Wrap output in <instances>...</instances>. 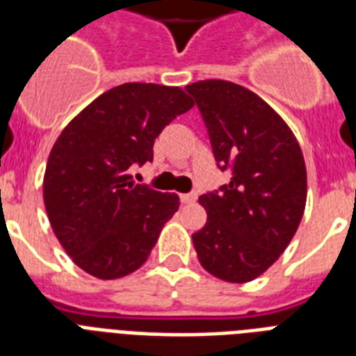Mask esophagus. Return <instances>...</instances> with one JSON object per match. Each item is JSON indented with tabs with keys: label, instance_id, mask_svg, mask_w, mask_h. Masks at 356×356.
Wrapping results in <instances>:
<instances>
[{
	"label": "esophagus",
	"instance_id": "esophagus-1",
	"mask_svg": "<svg viewBox=\"0 0 356 356\" xmlns=\"http://www.w3.org/2000/svg\"><path fill=\"white\" fill-rule=\"evenodd\" d=\"M195 200H197V194H195V192H190V194H181V201H183L184 205L195 203Z\"/></svg>",
	"mask_w": 356,
	"mask_h": 356
}]
</instances>
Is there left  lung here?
<instances>
[{
    "mask_svg": "<svg viewBox=\"0 0 356 356\" xmlns=\"http://www.w3.org/2000/svg\"><path fill=\"white\" fill-rule=\"evenodd\" d=\"M231 183L200 197L205 227L192 234L201 266L227 282L262 275L292 242L307 203V168L286 122L254 92L222 79L186 86Z\"/></svg>",
    "mask_w": 356,
    "mask_h": 356,
    "instance_id": "left-lung-1",
    "label": "left lung"
}]
</instances>
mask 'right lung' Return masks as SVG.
<instances>
[{"label":"right lung","mask_w":356,"mask_h":356,"mask_svg":"<svg viewBox=\"0 0 356 356\" xmlns=\"http://www.w3.org/2000/svg\"><path fill=\"white\" fill-rule=\"evenodd\" d=\"M194 107L179 86L125 83L81 111L51 147L44 205L51 229L75 264L97 279L138 270L179 195L133 184L127 170L153 161L168 123Z\"/></svg>","instance_id":"1"}]
</instances>
